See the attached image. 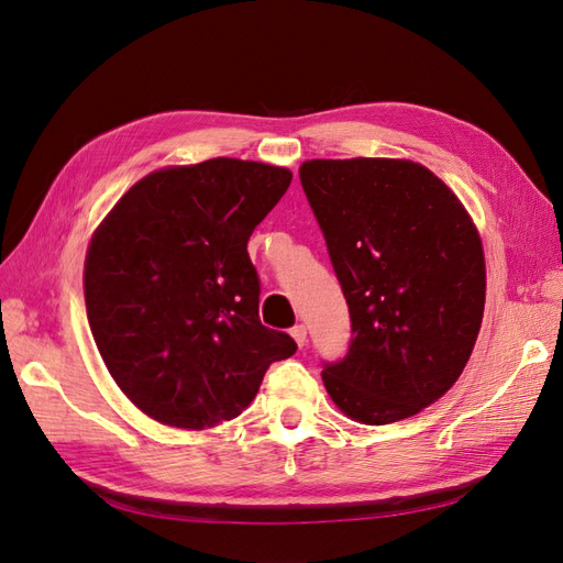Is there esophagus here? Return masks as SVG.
Here are the masks:
<instances>
[{"label": "esophagus", "instance_id": "34e87169", "mask_svg": "<svg viewBox=\"0 0 563 563\" xmlns=\"http://www.w3.org/2000/svg\"><path fill=\"white\" fill-rule=\"evenodd\" d=\"M291 335H294V340L298 343V347H302L305 343H308V329H305L302 323H298V327L291 329Z\"/></svg>", "mask_w": 563, "mask_h": 563}]
</instances>
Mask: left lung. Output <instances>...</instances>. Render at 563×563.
<instances>
[{
  "mask_svg": "<svg viewBox=\"0 0 563 563\" xmlns=\"http://www.w3.org/2000/svg\"><path fill=\"white\" fill-rule=\"evenodd\" d=\"M300 183L352 321L323 387L356 422L411 418L453 387L479 335L482 236L451 187L411 159H310Z\"/></svg>",
  "mask_w": 563,
  "mask_h": 563,
  "instance_id": "8db88e82",
  "label": "left lung"
}]
</instances>
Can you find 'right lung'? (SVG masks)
<instances>
[{
    "label": "right lung",
    "instance_id": "1",
    "mask_svg": "<svg viewBox=\"0 0 563 563\" xmlns=\"http://www.w3.org/2000/svg\"><path fill=\"white\" fill-rule=\"evenodd\" d=\"M284 166L216 157L135 183L91 236L84 300L119 389L168 428L207 430L298 345L261 323L249 236L291 185Z\"/></svg>",
    "mask_w": 563,
    "mask_h": 563
}]
</instances>
